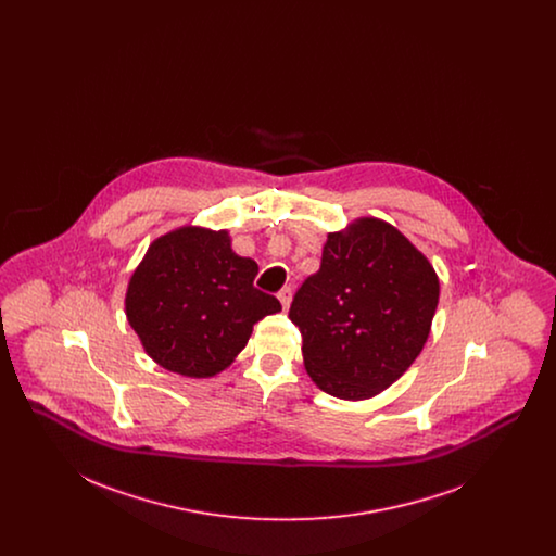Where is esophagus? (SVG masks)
Listing matches in <instances>:
<instances>
[{
	"label": "esophagus",
	"instance_id": "1",
	"mask_svg": "<svg viewBox=\"0 0 556 556\" xmlns=\"http://www.w3.org/2000/svg\"><path fill=\"white\" fill-rule=\"evenodd\" d=\"M277 298L281 302V306L288 311L291 302V288H281V290L277 291Z\"/></svg>",
	"mask_w": 556,
	"mask_h": 556
}]
</instances>
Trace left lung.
<instances>
[{
	"mask_svg": "<svg viewBox=\"0 0 556 556\" xmlns=\"http://www.w3.org/2000/svg\"><path fill=\"white\" fill-rule=\"evenodd\" d=\"M438 298L433 266L392 225L363 218L329 233L290 306L304 367L331 396L383 392L424 350Z\"/></svg>",
	"mask_w": 556,
	"mask_h": 556,
	"instance_id": "left-lung-1",
	"label": "left lung"
}]
</instances>
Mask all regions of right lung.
I'll list each match as a JSON object with an SVG mask.
<instances>
[{
	"mask_svg": "<svg viewBox=\"0 0 556 556\" xmlns=\"http://www.w3.org/2000/svg\"><path fill=\"white\" fill-rule=\"evenodd\" d=\"M256 275L227 231L184 227L156 239L132 273L127 318L160 367L212 377L233 363L258 320L281 311L254 288Z\"/></svg>",
	"mask_w": 556,
	"mask_h": 556,
	"instance_id": "1",
	"label": "right lung"
}]
</instances>
